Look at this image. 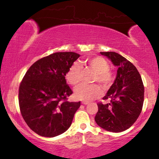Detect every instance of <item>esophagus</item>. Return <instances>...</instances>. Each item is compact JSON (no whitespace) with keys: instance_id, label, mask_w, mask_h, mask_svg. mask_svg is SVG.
<instances>
[{"instance_id":"esophagus-1","label":"esophagus","mask_w":159,"mask_h":159,"mask_svg":"<svg viewBox=\"0 0 159 159\" xmlns=\"http://www.w3.org/2000/svg\"><path fill=\"white\" fill-rule=\"evenodd\" d=\"M82 104H85V105H86V104H89V102H86V101H83V102H82Z\"/></svg>"}]
</instances>
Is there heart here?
<instances>
[{
	"label": "heart",
	"instance_id": "1",
	"mask_svg": "<svg viewBox=\"0 0 159 159\" xmlns=\"http://www.w3.org/2000/svg\"><path fill=\"white\" fill-rule=\"evenodd\" d=\"M85 63L96 72L95 81L104 86L109 85L114 79L113 74L110 71L109 63L105 59L96 56L88 58ZM81 66L80 64L74 62L69 66L65 74L66 81L72 86H77L80 81ZM75 95L78 99L89 102L100 97L102 90L98 85H82L75 90Z\"/></svg>",
	"mask_w": 159,
	"mask_h": 159
}]
</instances>
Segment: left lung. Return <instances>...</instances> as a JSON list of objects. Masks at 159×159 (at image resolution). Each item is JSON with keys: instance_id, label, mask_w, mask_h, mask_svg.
<instances>
[{"instance_id": "1", "label": "left lung", "mask_w": 159, "mask_h": 159, "mask_svg": "<svg viewBox=\"0 0 159 159\" xmlns=\"http://www.w3.org/2000/svg\"><path fill=\"white\" fill-rule=\"evenodd\" d=\"M115 66L117 76L104 100L109 103H98L95 122L104 130L119 133L127 130L138 119L144 102V87L135 66L127 59L115 52H101Z\"/></svg>"}]
</instances>
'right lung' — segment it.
I'll use <instances>...</instances> for the list:
<instances>
[{"label":"right lung","instance_id":"add662e5","mask_svg":"<svg viewBox=\"0 0 159 159\" xmlns=\"http://www.w3.org/2000/svg\"><path fill=\"white\" fill-rule=\"evenodd\" d=\"M80 57L73 52H55L40 59L26 72L19 88V105L26 124L41 136L53 138L71 125L80 102H68L73 91L65 74Z\"/></svg>","mask_w":159,"mask_h":159}]
</instances>
